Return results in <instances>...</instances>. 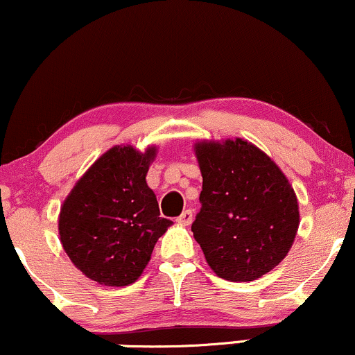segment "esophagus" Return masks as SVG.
Returning <instances> with one entry per match:
<instances>
[{
    "mask_svg": "<svg viewBox=\"0 0 355 355\" xmlns=\"http://www.w3.org/2000/svg\"><path fill=\"white\" fill-rule=\"evenodd\" d=\"M193 218H194V216H193V211L187 209V211L182 212L181 216H179V218L176 219V223H178V224H181V226H189V224L193 223Z\"/></svg>",
    "mask_w": 355,
    "mask_h": 355,
    "instance_id": "obj_1",
    "label": "esophagus"
}]
</instances>
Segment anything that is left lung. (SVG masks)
<instances>
[{"instance_id": "1", "label": "left lung", "mask_w": 355, "mask_h": 355, "mask_svg": "<svg viewBox=\"0 0 355 355\" xmlns=\"http://www.w3.org/2000/svg\"><path fill=\"white\" fill-rule=\"evenodd\" d=\"M194 154L202 176L194 239L216 276L256 281L293 248L301 223L294 187L268 154L243 137L196 141Z\"/></svg>"}]
</instances>
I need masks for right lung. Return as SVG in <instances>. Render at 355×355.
Listing matches in <instances>:
<instances>
[{"instance_id":"1","label":"right lung","mask_w":355,"mask_h":355,"mask_svg":"<svg viewBox=\"0 0 355 355\" xmlns=\"http://www.w3.org/2000/svg\"><path fill=\"white\" fill-rule=\"evenodd\" d=\"M157 146L139 151L112 146L78 179L61 204L62 249L91 281L123 287L136 282L157 239L173 220L159 218L156 194L146 182Z\"/></svg>"}]
</instances>
